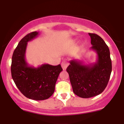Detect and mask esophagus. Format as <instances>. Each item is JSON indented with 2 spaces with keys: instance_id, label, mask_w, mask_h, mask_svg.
Wrapping results in <instances>:
<instances>
[{
  "instance_id": "34e87169",
  "label": "esophagus",
  "mask_w": 124,
  "mask_h": 124,
  "mask_svg": "<svg viewBox=\"0 0 124 124\" xmlns=\"http://www.w3.org/2000/svg\"><path fill=\"white\" fill-rule=\"evenodd\" d=\"M61 66H62V69H63V70H66L67 67L68 66V62L63 61V62H62V63H61Z\"/></svg>"
}]
</instances>
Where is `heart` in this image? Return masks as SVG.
<instances>
[{
	"label": "heart",
	"mask_w": 124,
	"mask_h": 124,
	"mask_svg": "<svg viewBox=\"0 0 124 124\" xmlns=\"http://www.w3.org/2000/svg\"><path fill=\"white\" fill-rule=\"evenodd\" d=\"M72 42H73V43H75V40H74V41H72Z\"/></svg>",
	"instance_id": "1"
}]
</instances>
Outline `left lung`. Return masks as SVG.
Here are the masks:
<instances>
[{
    "label": "left lung",
    "mask_w": 124,
    "mask_h": 124,
    "mask_svg": "<svg viewBox=\"0 0 124 124\" xmlns=\"http://www.w3.org/2000/svg\"><path fill=\"white\" fill-rule=\"evenodd\" d=\"M92 46L97 54L96 62L85 65L82 61L72 60L66 71L73 93L82 98L100 94L106 89L112 71L108 46L99 35L89 33Z\"/></svg>",
    "instance_id": "1"
}]
</instances>
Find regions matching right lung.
I'll list each match as a JSON object with an SVG mask.
<instances>
[{"label":"right lung","mask_w":124,"mask_h":124,"mask_svg":"<svg viewBox=\"0 0 124 124\" xmlns=\"http://www.w3.org/2000/svg\"><path fill=\"white\" fill-rule=\"evenodd\" d=\"M39 35L37 31L28 34L18 42L12 56L11 72L14 82L24 96L31 100H44L55 91V84L61 72V65L42 64L38 68L30 66L25 59L28 42Z\"/></svg>","instance_id":"add662e5"}]
</instances>
